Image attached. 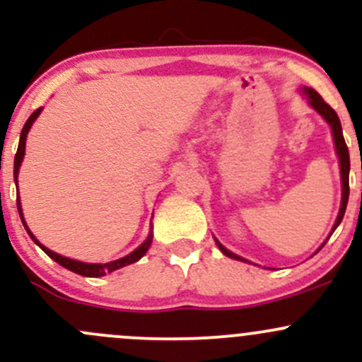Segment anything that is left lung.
I'll use <instances>...</instances> for the list:
<instances>
[{"label": "left lung", "mask_w": 362, "mask_h": 362, "mask_svg": "<svg viewBox=\"0 0 362 362\" xmlns=\"http://www.w3.org/2000/svg\"><path fill=\"white\" fill-rule=\"evenodd\" d=\"M299 93H301V96L305 98L306 101H308L310 107L313 108L317 113H319L320 117H322L324 120L327 122V126L331 127V134H333V144H334V151H337V156H338V163H339V177H341V203H339V211H338V217L337 221H334L333 228H331V233L329 236L333 235L334 229L338 228L339 222H341L343 215H345V210H346V203H349V173H350V158H349V148H346V144H345V138H343V131H341V124H339V119L337 115V112L333 110V108L329 107V105L326 103V101L320 98V94L317 93V90H313L312 87H301L299 89ZM329 236H327L326 240H324L322 245L317 249L319 252L322 249L324 245L327 243V240H329ZM215 243H217V247L221 249V252L224 255H228V257L231 259H236V261H242V262H249L247 259H243L242 255L235 254V252H231L229 249H226L224 245H222L221 242H218L217 238L214 236ZM315 252V254H317Z\"/></svg>", "instance_id": "left-lung-1"}]
</instances>
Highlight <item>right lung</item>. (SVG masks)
Masks as SVG:
<instances>
[{
	"instance_id": "obj_1",
	"label": "right lung",
	"mask_w": 362,
	"mask_h": 362,
	"mask_svg": "<svg viewBox=\"0 0 362 362\" xmlns=\"http://www.w3.org/2000/svg\"><path fill=\"white\" fill-rule=\"evenodd\" d=\"M42 110H43V107H40L38 110L33 112L31 117H29V119L25 120L23 131H21L19 148H17L16 159H13V180H16V187H17V210H19L21 221H23L24 229H25V231H28V235L31 236L33 242H35L36 245L40 247V249L45 252V254L49 255L50 259H54V261H56L57 264H61V266H63V268L69 269V272L76 273V275L90 276V279H98V276H105V275H107V273H112V272H115V269H120V268H124V266H129V264H133V262L140 261V259L144 257L145 254H147V250L151 249L152 240H154V235H152V228H151V231H148V236H147V238H145V242L141 243L140 247H136V249L131 252V254L124 255V257H120V259H115V261L105 262V264H101V262H83V261H76V259L64 257V255L57 254V252H52L50 249H47L45 245H42V243L38 242V238H36V236L31 233V229L28 228V222H25V218H24L23 204H21V198H19V170H21V164H23L24 156H25V140H28V133H29V129H31L33 124H35V120L38 119V115H40V113H42Z\"/></svg>"
}]
</instances>
